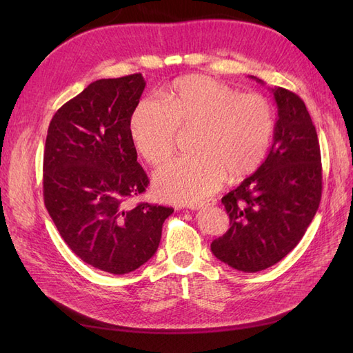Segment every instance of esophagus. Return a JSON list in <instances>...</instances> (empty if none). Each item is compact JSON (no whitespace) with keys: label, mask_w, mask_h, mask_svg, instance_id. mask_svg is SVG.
<instances>
[{"label":"esophagus","mask_w":353,"mask_h":353,"mask_svg":"<svg viewBox=\"0 0 353 353\" xmlns=\"http://www.w3.org/2000/svg\"><path fill=\"white\" fill-rule=\"evenodd\" d=\"M216 205V200L215 199H209V200H205V201H199V203H191V205H188V208L191 210H199V209H203L206 206H213Z\"/></svg>","instance_id":"obj_1"}]
</instances>
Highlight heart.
I'll use <instances>...</instances> for the list:
<instances>
[{
    "instance_id": "1",
    "label": "heart",
    "mask_w": 353,
    "mask_h": 353,
    "mask_svg": "<svg viewBox=\"0 0 353 353\" xmlns=\"http://www.w3.org/2000/svg\"><path fill=\"white\" fill-rule=\"evenodd\" d=\"M165 104L138 103L130 134L137 152L153 166L172 156L176 126L196 128L191 150L156 174L160 199L181 205L205 199L225 179L253 174L268 153L274 134V109L259 94H239L205 74L178 78L163 91Z\"/></svg>"
}]
</instances>
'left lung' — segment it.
<instances>
[{
    "mask_svg": "<svg viewBox=\"0 0 353 353\" xmlns=\"http://www.w3.org/2000/svg\"><path fill=\"white\" fill-rule=\"evenodd\" d=\"M271 91L279 108L272 147L258 170L222 197L230 230L210 244L221 262L243 272L263 271L285 258L321 201V153L311 116L294 92Z\"/></svg>",
    "mask_w": 353,
    "mask_h": 353,
    "instance_id": "left-lung-1",
    "label": "left lung"
}]
</instances>
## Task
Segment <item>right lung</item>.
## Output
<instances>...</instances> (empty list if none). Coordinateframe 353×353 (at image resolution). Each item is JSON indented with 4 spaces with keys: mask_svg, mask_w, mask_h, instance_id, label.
Here are the masks:
<instances>
[{
    "mask_svg": "<svg viewBox=\"0 0 353 353\" xmlns=\"http://www.w3.org/2000/svg\"><path fill=\"white\" fill-rule=\"evenodd\" d=\"M145 88L141 73L99 79L52 116L44 150V203L70 250L122 275L156 253L172 208L126 200L145 191L130 122Z\"/></svg>",
    "mask_w": 353,
    "mask_h": 353,
    "instance_id": "add662e5",
    "label": "right lung"
}]
</instances>
